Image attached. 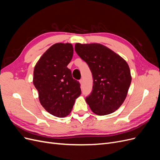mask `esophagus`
Here are the masks:
<instances>
[{
  "label": "esophagus",
  "instance_id": "obj_1",
  "mask_svg": "<svg viewBox=\"0 0 160 160\" xmlns=\"http://www.w3.org/2000/svg\"><path fill=\"white\" fill-rule=\"evenodd\" d=\"M79 83H80V85H81V86L83 85V80L82 79H81V80H79Z\"/></svg>",
  "mask_w": 160,
  "mask_h": 160
}]
</instances>
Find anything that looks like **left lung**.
I'll use <instances>...</instances> for the list:
<instances>
[{"label":"left lung","instance_id":"left-lung-1","mask_svg":"<svg viewBox=\"0 0 160 160\" xmlns=\"http://www.w3.org/2000/svg\"><path fill=\"white\" fill-rule=\"evenodd\" d=\"M75 50L93 75V90L85 98L87 103L98 115L113 113L124 102L132 82L128 62L99 43H76Z\"/></svg>","mask_w":160,"mask_h":160}]
</instances>
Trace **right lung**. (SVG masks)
<instances>
[{
    "mask_svg": "<svg viewBox=\"0 0 160 160\" xmlns=\"http://www.w3.org/2000/svg\"><path fill=\"white\" fill-rule=\"evenodd\" d=\"M71 43H55L37 61L33 72V84L45 109L57 118H65L81 93L80 84L72 77L67 65L72 59Z\"/></svg>",
    "mask_w": 160,
    "mask_h": 160,
    "instance_id": "right-lung-1",
    "label": "right lung"
}]
</instances>
